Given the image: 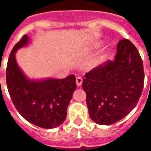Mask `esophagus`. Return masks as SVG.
Listing matches in <instances>:
<instances>
[{"mask_svg": "<svg viewBox=\"0 0 151 151\" xmlns=\"http://www.w3.org/2000/svg\"><path fill=\"white\" fill-rule=\"evenodd\" d=\"M82 84V78L81 77H77L76 78V85L78 87L81 86Z\"/></svg>", "mask_w": 151, "mask_h": 151, "instance_id": "obj_1", "label": "esophagus"}]
</instances>
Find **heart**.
I'll return each instance as SVG.
<instances>
[{
  "label": "heart",
  "mask_w": 151,
  "mask_h": 151,
  "mask_svg": "<svg viewBox=\"0 0 151 151\" xmlns=\"http://www.w3.org/2000/svg\"><path fill=\"white\" fill-rule=\"evenodd\" d=\"M99 46V45H96V47H98ZM104 56H102V57H99V58H97V60H96L95 61H94V66H97V65H99L100 63H101V62H102V60H103V59H104Z\"/></svg>",
  "instance_id": "obj_1"
}]
</instances>
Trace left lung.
<instances>
[{
	"label": "left lung",
	"instance_id": "1",
	"mask_svg": "<svg viewBox=\"0 0 151 151\" xmlns=\"http://www.w3.org/2000/svg\"><path fill=\"white\" fill-rule=\"evenodd\" d=\"M144 82L143 62L138 50L129 40H121L114 60L85 74L82 88L90 118L104 125L121 120L138 104Z\"/></svg>",
	"mask_w": 151,
	"mask_h": 151
}]
</instances>
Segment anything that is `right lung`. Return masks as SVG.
<instances>
[{
	"instance_id": "right-lung-1",
	"label": "right lung",
	"mask_w": 151,
	"mask_h": 151,
	"mask_svg": "<svg viewBox=\"0 0 151 151\" xmlns=\"http://www.w3.org/2000/svg\"><path fill=\"white\" fill-rule=\"evenodd\" d=\"M26 35L13 47L6 66L7 89L13 104L28 122L43 129H54L65 121L67 107L76 89V77L31 79L18 66L15 54L27 46Z\"/></svg>"
}]
</instances>
